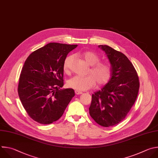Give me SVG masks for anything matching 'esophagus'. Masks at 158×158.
<instances>
[{
  "mask_svg": "<svg viewBox=\"0 0 158 158\" xmlns=\"http://www.w3.org/2000/svg\"><path fill=\"white\" fill-rule=\"evenodd\" d=\"M75 93L76 94H82V92H81V91H78V90H75Z\"/></svg>",
  "mask_w": 158,
  "mask_h": 158,
  "instance_id": "obj_1",
  "label": "esophagus"
}]
</instances>
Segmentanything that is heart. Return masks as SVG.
Wrapping results in <instances>:
<instances>
[{"label": "heart", "mask_w": 158, "mask_h": 158, "mask_svg": "<svg viewBox=\"0 0 158 158\" xmlns=\"http://www.w3.org/2000/svg\"><path fill=\"white\" fill-rule=\"evenodd\" d=\"M81 56L86 64L91 67L88 75L85 77L75 76L68 81V86L78 91H85L93 88L96 84L102 86L106 84L111 78V70L110 67L105 63L99 62L100 57L95 53L86 51L81 53ZM73 56H68L64 60L63 69L67 72L70 68Z\"/></svg>", "instance_id": "b5f03b06"}]
</instances>
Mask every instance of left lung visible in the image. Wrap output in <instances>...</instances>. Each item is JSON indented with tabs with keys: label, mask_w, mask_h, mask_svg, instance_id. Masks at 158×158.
<instances>
[{
	"label": "left lung",
	"mask_w": 158,
	"mask_h": 158,
	"mask_svg": "<svg viewBox=\"0 0 158 158\" xmlns=\"http://www.w3.org/2000/svg\"><path fill=\"white\" fill-rule=\"evenodd\" d=\"M110 61L111 76L92 94L89 114L98 124L113 127L123 121L133 106L139 91L136 71L127 56L108 45H98Z\"/></svg>",
	"instance_id": "1"
}]
</instances>
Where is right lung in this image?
I'll return each mask as SVG.
<instances>
[{
  "label": "right lung",
  "instance_id": "right-lung-1",
  "mask_svg": "<svg viewBox=\"0 0 158 158\" xmlns=\"http://www.w3.org/2000/svg\"><path fill=\"white\" fill-rule=\"evenodd\" d=\"M78 45L49 43L31 53L20 75L18 93L22 104L34 121L44 124L57 121L75 96L64 86V62Z\"/></svg>",
  "mask_w": 158,
  "mask_h": 158
}]
</instances>
